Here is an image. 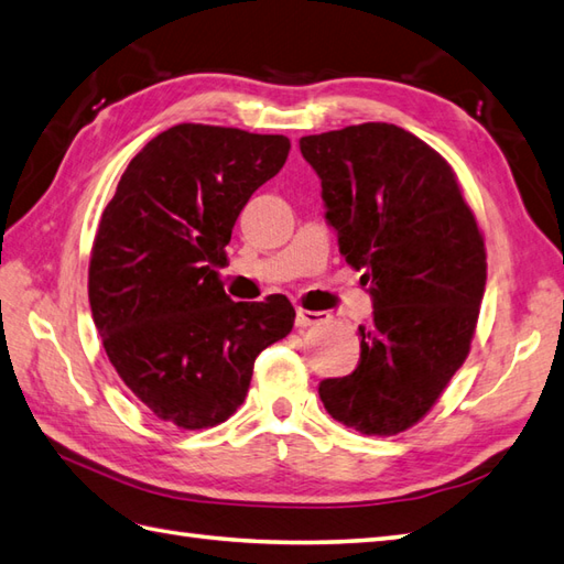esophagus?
<instances>
[{"label": "esophagus", "mask_w": 564, "mask_h": 564, "mask_svg": "<svg viewBox=\"0 0 564 564\" xmlns=\"http://www.w3.org/2000/svg\"><path fill=\"white\" fill-rule=\"evenodd\" d=\"M326 319H329V317H326L324 312H312V310H297L295 312V326H297V329H307V326H319Z\"/></svg>", "instance_id": "34e87169"}]
</instances>
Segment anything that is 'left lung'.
I'll list each match as a JSON object with an SVG mask.
<instances>
[{
	"mask_svg": "<svg viewBox=\"0 0 564 564\" xmlns=\"http://www.w3.org/2000/svg\"><path fill=\"white\" fill-rule=\"evenodd\" d=\"M300 153L322 180L338 252L362 271L375 307L358 326V368L319 382V399L362 435H397L468 356L486 293L482 235L449 163L397 124L303 137Z\"/></svg>",
	"mask_w": 564,
	"mask_h": 564,
	"instance_id": "obj_1",
	"label": "left lung"
}]
</instances>
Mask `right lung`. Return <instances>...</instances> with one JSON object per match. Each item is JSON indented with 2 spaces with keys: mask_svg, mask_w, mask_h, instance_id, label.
<instances>
[{
  "mask_svg": "<svg viewBox=\"0 0 564 564\" xmlns=\"http://www.w3.org/2000/svg\"><path fill=\"white\" fill-rule=\"evenodd\" d=\"M291 141L232 127L175 124L143 147L98 223L88 300L127 389L185 430L240 409L267 346L293 329L285 295L232 303L216 267L250 196Z\"/></svg>",
  "mask_w": 564,
  "mask_h": 564,
  "instance_id": "1",
  "label": "right lung"
}]
</instances>
